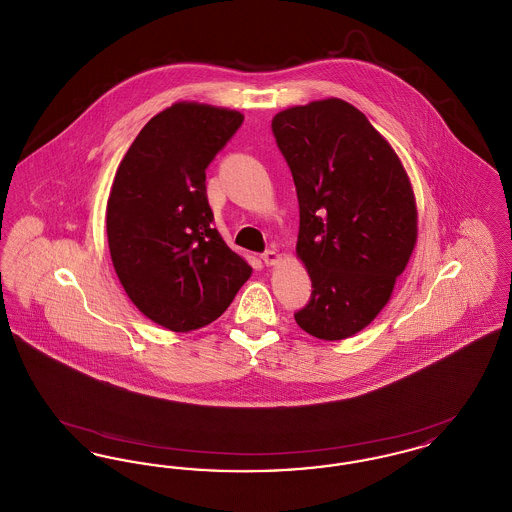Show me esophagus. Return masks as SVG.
<instances>
[{
  "label": "esophagus",
  "mask_w": 512,
  "mask_h": 512,
  "mask_svg": "<svg viewBox=\"0 0 512 512\" xmlns=\"http://www.w3.org/2000/svg\"><path fill=\"white\" fill-rule=\"evenodd\" d=\"M261 259H263V263L267 265V267H274V265H278L280 263V253L278 251H274V249H268L265 251L263 255H261Z\"/></svg>",
  "instance_id": "obj_1"
}]
</instances>
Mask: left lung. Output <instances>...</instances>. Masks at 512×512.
<instances>
[{"label":"left lung","mask_w":512,"mask_h":512,"mask_svg":"<svg viewBox=\"0 0 512 512\" xmlns=\"http://www.w3.org/2000/svg\"><path fill=\"white\" fill-rule=\"evenodd\" d=\"M272 132L297 190L295 255L313 282L295 322L318 340L351 338L386 307L413 255V184L390 142L343 99L284 109Z\"/></svg>","instance_id":"left-lung-1"}]
</instances>
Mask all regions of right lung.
Instances as JSON below:
<instances>
[{
	"instance_id": "1",
	"label": "right lung",
	"mask_w": 512,
	"mask_h": 512,
	"mask_svg": "<svg viewBox=\"0 0 512 512\" xmlns=\"http://www.w3.org/2000/svg\"><path fill=\"white\" fill-rule=\"evenodd\" d=\"M244 115L176 101L140 130L107 199V240L130 301L155 324L190 332L230 307L251 276L211 228L205 169Z\"/></svg>"
}]
</instances>
